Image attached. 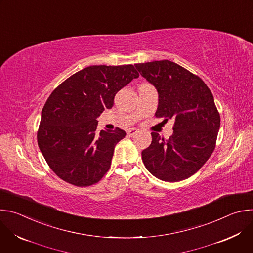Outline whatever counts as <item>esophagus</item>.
Masks as SVG:
<instances>
[{
    "label": "esophagus",
    "mask_w": 253,
    "mask_h": 253,
    "mask_svg": "<svg viewBox=\"0 0 253 253\" xmlns=\"http://www.w3.org/2000/svg\"><path fill=\"white\" fill-rule=\"evenodd\" d=\"M139 132V130L138 129H135V128H131V129H129L128 131H127V134L129 135V136H133V135H135L136 133H138Z\"/></svg>",
    "instance_id": "esophagus-1"
}]
</instances>
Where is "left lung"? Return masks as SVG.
Here are the masks:
<instances>
[{
  "mask_svg": "<svg viewBox=\"0 0 253 253\" xmlns=\"http://www.w3.org/2000/svg\"><path fill=\"white\" fill-rule=\"evenodd\" d=\"M158 92L157 118H173V134L164 139L152 132L142 160L156 178L177 182L196 173L211 156L220 127L213 95L202 79L168 61L135 64Z\"/></svg>",
  "mask_w": 253,
  "mask_h": 253,
  "instance_id": "1",
  "label": "left lung"
}]
</instances>
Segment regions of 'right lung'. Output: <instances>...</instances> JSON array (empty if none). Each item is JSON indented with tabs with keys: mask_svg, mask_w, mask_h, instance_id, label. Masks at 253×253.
<instances>
[{
	"mask_svg": "<svg viewBox=\"0 0 253 253\" xmlns=\"http://www.w3.org/2000/svg\"><path fill=\"white\" fill-rule=\"evenodd\" d=\"M133 65H95L77 72L49 96L37 134L50 168L78 187L99 182L109 170L122 129L97 131V118L111 109L118 91L138 78Z\"/></svg>",
	"mask_w": 253,
	"mask_h": 253,
	"instance_id": "obj_1",
	"label": "right lung"
}]
</instances>
